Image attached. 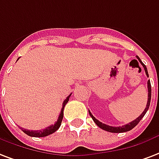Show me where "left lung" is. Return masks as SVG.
<instances>
[{
	"label": "left lung",
	"mask_w": 159,
	"mask_h": 159,
	"mask_svg": "<svg viewBox=\"0 0 159 159\" xmlns=\"http://www.w3.org/2000/svg\"><path fill=\"white\" fill-rule=\"evenodd\" d=\"M137 58H138V60L139 61V62L142 64V66H143L144 70H145V72H146V75H147V77H148V69L146 67V66L143 63V61L140 60V58L137 56ZM148 102H147V106L144 109V111L142 112V114L139 116L138 118H136L135 120H133V122H131V123H128V124H126L124 126H122V127H112V126H108L107 125V124H104V123H101V122H99L98 120L96 119L95 117H93V115L91 113V112L89 111V114L92 117L93 120L94 121V123L97 124V125L98 126L99 128H102V129H103L105 131H107V132H110V133H125V132H128V131L132 130L135 126L138 125V123L140 122V120L144 117V115L146 114V112L149 108L150 106V102H151V83H150V81L148 80Z\"/></svg>",
	"instance_id": "8db88e82"
}]
</instances>
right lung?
<instances>
[{
	"label": "right lung",
	"mask_w": 159,
	"mask_h": 159,
	"mask_svg": "<svg viewBox=\"0 0 159 159\" xmlns=\"http://www.w3.org/2000/svg\"><path fill=\"white\" fill-rule=\"evenodd\" d=\"M18 59H19V58H18ZM71 95V93L68 96V97H67V98H66V99H65V100H64L63 103H62V108H61V112H60V114H59V117H58L57 121L56 122L54 125H51L49 126V127H47V128L43 129V130H38V131H32V130L30 131V130H27V129H23L22 128L23 132L26 133V134H27L28 136L36 137V138L47 137L48 136V135L52 134V133H55L56 131L60 128L61 123V121H62V118H63L64 107H65V106H66V104L67 103V102L69 101V98H70V96Z\"/></svg>",
	"instance_id": "add662e5"
}]
</instances>
